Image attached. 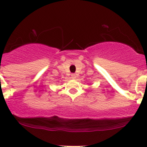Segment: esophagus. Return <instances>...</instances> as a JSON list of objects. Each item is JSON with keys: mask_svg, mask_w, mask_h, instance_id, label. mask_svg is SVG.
<instances>
[{"mask_svg": "<svg viewBox=\"0 0 147 147\" xmlns=\"http://www.w3.org/2000/svg\"><path fill=\"white\" fill-rule=\"evenodd\" d=\"M71 77H72V79H75V78H76V75H75V74H74V73L71 74Z\"/></svg>", "mask_w": 147, "mask_h": 147, "instance_id": "esophagus-1", "label": "esophagus"}]
</instances>
